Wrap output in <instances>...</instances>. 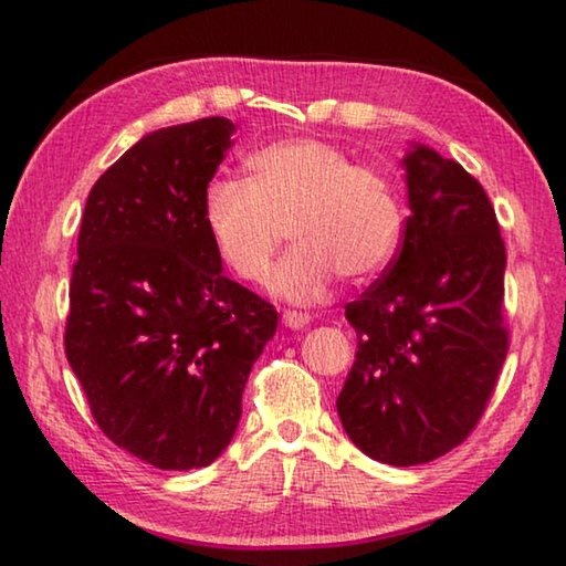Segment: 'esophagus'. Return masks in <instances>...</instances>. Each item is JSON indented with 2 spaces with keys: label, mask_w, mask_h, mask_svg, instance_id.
I'll return each mask as SVG.
<instances>
[{
  "label": "esophagus",
  "mask_w": 566,
  "mask_h": 566,
  "mask_svg": "<svg viewBox=\"0 0 566 566\" xmlns=\"http://www.w3.org/2000/svg\"><path fill=\"white\" fill-rule=\"evenodd\" d=\"M310 322H312V317H310V314H306V312L286 310V312L282 314V324H284V327H290V329H304Z\"/></svg>",
  "instance_id": "obj_1"
}]
</instances>
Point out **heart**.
<instances>
[{
	"instance_id": "1",
	"label": "heart",
	"mask_w": 566,
	"mask_h": 566,
	"mask_svg": "<svg viewBox=\"0 0 566 566\" xmlns=\"http://www.w3.org/2000/svg\"><path fill=\"white\" fill-rule=\"evenodd\" d=\"M205 224L219 260L260 282L286 229L296 247L274 266L270 292L312 304L332 282L379 274L395 256L405 209L391 179L319 139H284L249 159V179L207 189Z\"/></svg>"
}]
</instances>
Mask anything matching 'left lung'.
Wrapping results in <instances>:
<instances>
[{"mask_svg":"<svg viewBox=\"0 0 566 566\" xmlns=\"http://www.w3.org/2000/svg\"><path fill=\"white\" fill-rule=\"evenodd\" d=\"M397 260L344 306L357 354L337 397L364 454L415 467L452 452L484 415L510 349L506 252L482 185L454 159L411 145Z\"/></svg>","mask_w":566,"mask_h":566,"instance_id":"left-lung-1","label":"left lung"}]
</instances>
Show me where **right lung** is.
<instances>
[{
  "instance_id": "right-lung-1",
  "label": "right lung",
  "mask_w": 566,
  "mask_h": 566,
  "mask_svg": "<svg viewBox=\"0 0 566 566\" xmlns=\"http://www.w3.org/2000/svg\"><path fill=\"white\" fill-rule=\"evenodd\" d=\"M234 124L165 127L92 187L76 242L64 352L92 417L157 469L224 452L276 310L222 274L205 199Z\"/></svg>"
}]
</instances>
